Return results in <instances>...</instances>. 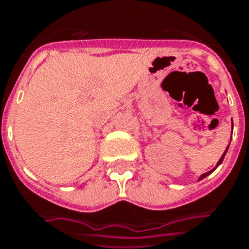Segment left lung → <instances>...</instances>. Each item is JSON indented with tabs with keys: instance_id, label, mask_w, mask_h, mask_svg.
Instances as JSON below:
<instances>
[{
	"instance_id": "8db88e82",
	"label": "left lung",
	"mask_w": 249,
	"mask_h": 249,
	"mask_svg": "<svg viewBox=\"0 0 249 249\" xmlns=\"http://www.w3.org/2000/svg\"><path fill=\"white\" fill-rule=\"evenodd\" d=\"M227 149H229V146H227ZM227 149H226V151L225 153H223V155H222L221 157V159H219V160H218V163H217V166H219V164H221L222 163V160H223V158H225V155H226V153H227ZM214 170H215V168H214ZM214 170H212V171H209V172H206V174H204V175H201V178H200V180L201 179H204V178H206V176L209 175V174H212V172H213Z\"/></svg>"
}]
</instances>
